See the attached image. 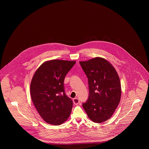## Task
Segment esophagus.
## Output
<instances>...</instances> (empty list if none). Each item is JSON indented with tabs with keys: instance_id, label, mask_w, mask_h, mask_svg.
<instances>
[{
	"instance_id": "esophagus-1",
	"label": "esophagus",
	"mask_w": 149,
	"mask_h": 149,
	"mask_svg": "<svg viewBox=\"0 0 149 149\" xmlns=\"http://www.w3.org/2000/svg\"><path fill=\"white\" fill-rule=\"evenodd\" d=\"M79 103V100L78 98H75L73 99V103L74 104H78Z\"/></svg>"
}]
</instances>
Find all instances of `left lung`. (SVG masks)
<instances>
[{
    "label": "left lung",
    "instance_id": "8db88e82",
    "mask_svg": "<svg viewBox=\"0 0 149 149\" xmlns=\"http://www.w3.org/2000/svg\"><path fill=\"white\" fill-rule=\"evenodd\" d=\"M79 63L88 79L89 89L83 108L93 122H105L112 116L120 102L122 91L118 73L112 64L100 57Z\"/></svg>",
    "mask_w": 149,
    "mask_h": 149
}]
</instances>
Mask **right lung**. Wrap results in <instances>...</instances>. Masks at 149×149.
I'll list each match as a JSON object with an SVG mask.
<instances>
[{
    "instance_id": "right-lung-1",
    "label": "right lung",
    "mask_w": 149,
    "mask_h": 149,
    "mask_svg": "<svg viewBox=\"0 0 149 149\" xmlns=\"http://www.w3.org/2000/svg\"><path fill=\"white\" fill-rule=\"evenodd\" d=\"M75 61L51 60L44 62L32 77L30 93L36 109L46 123L60 125L71 112L72 101L64 92V79Z\"/></svg>"
}]
</instances>
